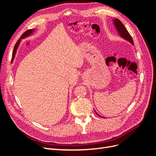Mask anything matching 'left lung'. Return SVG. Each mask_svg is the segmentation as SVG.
<instances>
[{
	"label": "left lung",
	"instance_id": "8db88e82",
	"mask_svg": "<svg viewBox=\"0 0 156 156\" xmlns=\"http://www.w3.org/2000/svg\"><path fill=\"white\" fill-rule=\"evenodd\" d=\"M114 24L118 32H119V34L121 36V37H122L125 40L129 41L131 44L133 45V40H132V37H131V35L129 34L128 31H127V29H126L124 25L122 24V22L119 20H118V19H114ZM96 113L97 114V115L101 116L100 115H99L96 112ZM101 117H102V116H101Z\"/></svg>",
	"mask_w": 156,
	"mask_h": 156
}]
</instances>
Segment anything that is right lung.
<instances>
[{
    "mask_svg": "<svg viewBox=\"0 0 156 156\" xmlns=\"http://www.w3.org/2000/svg\"><path fill=\"white\" fill-rule=\"evenodd\" d=\"M34 30H32V29L27 30V31H25V32L24 33H23V34L21 35V37H20V39H19V40H18V41H17L16 44L15 45V46H14V49H13V51L12 58V61L13 60L14 56H15V55H16V51H17V49L18 46H19V45H20L21 39H23V38H25V37H27V36H29L31 35V34H32V33L33 32H34Z\"/></svg>",
    "mask_w": 156,
    "mask_h": 156,
    "instance_id": "add662e5",
    "label": "right lung"
}]
</instances>
